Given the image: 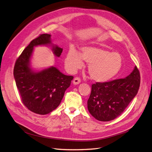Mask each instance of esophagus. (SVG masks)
<instances>
[{"mask_svg":"<svg viewBox=\"0 0 152 152\" xmlns=\"http://www.w3.org/2000/svg\"><path fill=\"white\" fill-rule=\"evenodd\" d=\"M80 82V78H79V77L74 78V79H73V84H75V85L79 84Z\"/></svg>","mask_w":152,"mask_h":152,"instance_id":"1","label":"esophagus"}]
</instances>
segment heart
Here are the masks:
<instances>
[{
	"label": "heart",
	"mask_w": 152,
	"mask_h": 152,
	"mask_svg": "<svg viewBox=\"0 0 152 152\" xmlns=\"http://www.w3.org/2000/svg\"><path fill=\"white\" fill-rule=\"evenodd\" d=\"M83 60L89 64L88 73L91 78L98 82L112 79L122 66L120 54L94 46L82 48L81 53L70 48L66 53L65 63L68 70L73 72L83 66Z\"/></svg>",
	"instance_id": "heart-1"
}]
</instances>
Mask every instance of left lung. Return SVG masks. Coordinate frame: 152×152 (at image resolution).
I'll list each match as a JSON object with an SVG mask.
<instances>
[{
  "mask_svg": "<svg viewBox=\"0 0 152 152\" xmlns=\"http://www.w3.org/2000/svg\"><path fill=\"white\" fill-rule=\"evenodd\" d=\"M140 74L136 66L126 78L92 85L87 101L89 113L98 121L107 122L118 117L136 96Z\"/></svg>",
  "mask_w": 152,
  "mask_h": 152,
  "instance_id": "1",
  "label": "left lung"
}]
</instances>
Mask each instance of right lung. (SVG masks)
<instances>
[{
	"label": "right lung",
	"instance_id": "right-lung-1",
	"mask_svg": "<svg viewBox=\"0 0 152 152\" xmlns=\"http://www.w3.org/2000/svg\"><path fill=\"white\" fill-rule=\"evenodd\" d=\"M50 36L41 34L31 40L16 59L13 71L23 103L30 111L40 115H46L58 107L73 79L54 66L39 72L31 68L30 59L37 45H50L55 56H60L63 49L52 44Z\"/></svg>",
	"mask_w": 152,
	"mask_h": 152
}]
</instances>
